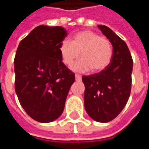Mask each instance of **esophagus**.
<instances>
[{
    "label": "esophagus",
    "mask_w": 149,
    "mask_h": 149,
    "mask_svg": "<svg viewBox=\"0 0 149 149\" xmlns=\"http://www.w3.org/2000/svg\"><path fill=\"white\" fill-rule=\"evenodd\" d=\"M75 77H76V81H81V76L79 74L75 75Z\"/></svg>",
    "instance_id": "34e87169"
}]
</instances>
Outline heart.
<instances>
[{
  "label": "heart",
  "mask_w": 149,
  "mask_h": 149,
  "mask_svg": "<svg viewBox=\"0 0 149 149\" xmlns=\"http://www.w3.org/2000/svg\"><path fill=\"white\" fill-rule=\"evenodd\" d=\"M59 51L62 61L68 67H71L81 55L83 59L72 67L79 72L88 71L91 68L93 72L101 71L109 65L112 56L109 40L90 30L76 33L71 41L63 40Z\"/></svg>",
  "instance_id": "1"
}]
</instances>
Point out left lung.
Returning a JSON list of instances; mask_svg holds the SVG:
<instances>
[{"label":"left lung","instance_id":"obj_1","mask_svg":"<svg viewBox=\"0 0 149 149\" xmlns=\"http://www.w3.org/2000/svg\"><path fill=\"white\" fill-rule=\"evenodd\" d=\"M98 28L112 45V56L98 73L83 76L84 108L94 120L111 121L120 113L131 93L132 58L126 43L105 25Z\"/></svg>","mask_w":149,"mask_h":149}]
</instances>
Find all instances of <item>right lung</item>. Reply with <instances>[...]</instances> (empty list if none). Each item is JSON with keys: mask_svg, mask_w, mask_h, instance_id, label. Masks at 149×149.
Here are the masks:
<instances>
[{"mask_svg": "<svg viewBox=\"0 0 149 149\" xmlns=\"http://www.w3.org/2000/svg\"><path fill=\"white\" fill-rule=\"evenodd\" d=\"M67 32L40 25L21 40L14 58L15 91L28 115L40 123L58 118L65 109L75 74L59 51Z\"/></svg>", "mask_w": 149, "mask_h": 149, "instance_id": "1", "label": "right lung"}]
</instances>
